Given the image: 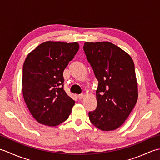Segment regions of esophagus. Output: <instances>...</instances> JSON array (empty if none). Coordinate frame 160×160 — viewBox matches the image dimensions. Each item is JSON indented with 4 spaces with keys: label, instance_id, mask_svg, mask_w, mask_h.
<instances>
[{
    "label": "esophagus",
    "instance_id": "1",
    "mask_svg": "<svg viewBox=\"0 0 160 160\" xmlns=\"http://www.w3.org/2000/svg\"><path fill=\"white\" fill-rule=\"evenodd\" d=\"M78 99H79V100H82L83 98H84V95L83 94L79 95V96H78Z\"/></svg>",
    "mask_w": 160,
    "mask_h": 160
}]
</instances>
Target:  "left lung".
Returning <instances> with one entry per match:
<instances>
[{
	"mask_svg": "<svg viewBox=\"0 0 160 160\" xmlns=\"http://www.w3.org/2000/svg\"><path fill=\"white\" fill-rule=\"evenodd\" d=\"M83 49L98 80V105L89 113V120L101 131L115 130L124 123L138 101L133 60L110 42H86Z\"/></svg>",
	"mask_w": 160,
	"mask_h": 160,
	"instance_id": "8db88e82",
	"label": "left lung"
}]
</instances>
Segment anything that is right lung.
Masks as SVG:
<instances>
[{
	"label": "right lung",
	"mask_w": 160,
	"mask_h": 160,
	"mask_svg": "<svg viewBox=\"0 0 160 160\" xmlns=\"http://www.w3.org/2000/svg\"><path fill=\"white\" fill-rule=\"evenodd\" d=\"M79 49V44L42 42L30 52L22 69V95L32 116L49 127L66 121L75 101L63 89V71Z\"/></svg>",
	"instance_id": "1"
}]
</instances>
